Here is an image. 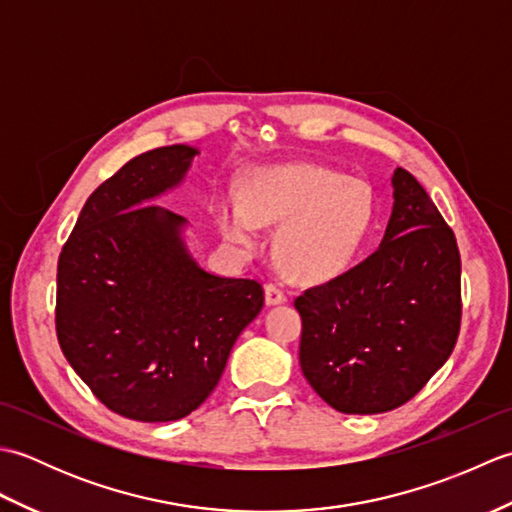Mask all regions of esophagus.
I'll list each match as a JSON object with an SVG mask.
<instances>
[{
	"mask_svg": "<svg viewBox=\"0 0 512 512\" xmlns=\"http://www.w3.org/2000/svg\"><path fill=\"white\" fill-rule=\"evenodd\" d=\"M264 297H266V306H268V308H270V306H281V303L288 301L286 292L281 290L279 286H275V284H268V286H266Z\"/></svg>",
	"mask_w": 512,
	"mask_h": 512,
	"instance_id": "obj_1",
	"label": "esophagus"
}]
</instances>
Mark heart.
<instances>
[{"mask_svg":"<svg viewBox=\"0 0 512 512\" xmlns=\"http://www.w3.org/2000/svg\"><path fill=\"white\" fill-rule=\"evenodd\" d=\"M369 184L345 173L299 162L257 169L242 202L220 206L228 242L255 244L259 224H281L275 255L284 273L301 284H325L343 275L374 222Z\"/></svg>","mask_w":512,"mask_h":512,"instance_id":"b5f03b06","label":"heart"}]
</instances>
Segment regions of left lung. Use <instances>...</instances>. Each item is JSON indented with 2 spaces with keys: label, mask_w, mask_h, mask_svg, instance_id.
I'll return each instance as SVG.
<instances>
[{
  "label": "left lung",
  "mask_w": 512,
  "mask_h": 512,
  "mask_svg": "<svg viewBox=\"0 0 512 512\" xmlns=\"http://www.w3.org/2000/svg\"><path fill=\"white\" fill-rule=\"evenodd\" d=\"M383 242L365 262L297 297L299 363L341 413L405 405L447 363L460 332V250L420 182L391 173Z\"/></svg>",
  "instance_id": "1"
}]
</instances>
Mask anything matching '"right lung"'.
<instances>
[{
    "label": "right lung",
    "mask_w": 512,
    "mask_h": 512,
    "mask_svg": "<svg viewBox=\"0 0 512 512\" xmlns=\"http://www.w3.org/2000/svg\"><path fill=\"white\" fill-rule=\"evenodd\" d=\"M198 154L171 145L129 160L90 195L59 255L61 352L105 407L140 422L198 409L264 306L255 279L206 270L187 217L154 204Z\"/></svg>",
    "instance_id": "right-lung-1"
}]
</instances>
